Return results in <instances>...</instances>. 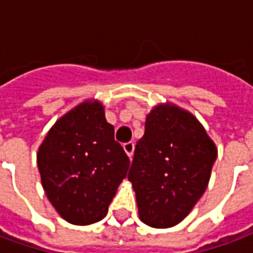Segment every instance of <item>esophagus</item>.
Listing matches in <instances>:
<instances>
[{"instance_id":"esophagus-1","label":"esophagus","mask_w":253,"mask_h":253,"mask_svg":"<svg viewBox=\"0 0 253 253\" xmlns=\"http://www.w3.org/2000/svg\"><path fill=\"white\" fill-rule=\"evenodd\" d=\"M123 149H125V152L127 153V156L131 159L132 153H134V142H127L123 145Z\"/></svg>"}]
</instances>
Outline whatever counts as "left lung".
<instances>
[{"label": "left lung", "mask_w": 253, "mask_h": 253, "mask_svg": "<svg viewBox=\"0 0 253 253\" xmlns=\"http://www.w3.org/2000/svg\"><path fill=\"white\" fill-rule=\"evenodd\" d=\"M215 159L217 146L195 116L172 103L156 105L127 176L139 219L159 229L181 222L205 194Z\"/></svg>", "instance_id": "left-lung-1"}]
</instances>
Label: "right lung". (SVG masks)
<instances>
[{"label":"right lung","instance_id":"add662e5","mask_svg":"<svg viewBox=\"0 0 253 253\" xmlns=\"http://www.w3.org/2000/svg\"><path fill=\"white\" fill-rule=\"evenodd\" d=\"M36 157L48 201L73 225H90L107 215L130 167L99 100H85L61 116Z\"/></svg>","mask_w":253,"mask_h":253}]
</instances>
